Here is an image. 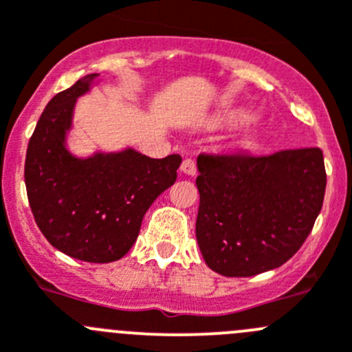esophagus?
<instances>
[{"mask_svg":"<svg viewBox=\"0 0 352 352\" xmlns=\"http://www.w3.org/2000/svg\"><path fill=\"white\" fill-rule=\"evenodd\" d=\"M182 173L183 174H188V176H193L197 173V166H195V160L193 159H185L182 162Z\"/></svg>","mask_w":352,"mask_h":352,"instance_id":"esophagus-1","label":"esophagus"}]
</instances>
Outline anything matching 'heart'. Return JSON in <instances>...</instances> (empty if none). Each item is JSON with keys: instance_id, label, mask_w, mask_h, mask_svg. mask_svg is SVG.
<instances>
[{"instance_id": "1", "label": "heart", "mask_w": 352, "mask_h": 352, "mask_svg": "<svg viewBox=\"0 0 352 352\" xmlns=\"http://www.w3.org/2000/svg\"><path fill=\"white\" fill-rule=\"evenodd\" d=\"M254 117L256 116H254V112H250V110L239 109V110H233V112H230L228 116L224 117V124H228V126H240V124L250 122ZM249 140H250V136H249Z\"/></svg>"}]
</instances>
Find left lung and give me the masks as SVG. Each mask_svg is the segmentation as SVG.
I'll return each mask as SVG.
<instances>
[{"label": "left lung", "instance_id": "1", "mask_svg": "<svg viewBox=\"0 0 352 352\" xmlns=\"http://www.w3.org/2000/svg\"><path fill=\"white\" fill-rule=\"evenodd\" d=\"M197 243L223 276H254L290 259L323 206L320 148L271 155H199Z\"/></svg>", "mask_w": 352, "mask_h": 352}]
</instances>
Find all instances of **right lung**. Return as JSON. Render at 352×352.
I'll list each match as a JSON object with an SVG mask.
<instances>
[{"label":"right lung","instance_id":"add662e5","mask_svg":"<svg viewBox=\"0 0 352 352\" xmlns=\"http://www.w3.org/2000/svg\"><path fill=\"white\" fill-rule=\"evenodd\" d=\"M98 82V74H88L50 100L29 140L23 176L36 223L55 249L112 263L129 252L148 207L176 182L182 157L152 159L131 146L88 157L70 152L76 103Z\"/></svg>","mask_w":352,"mask_h":352}]
</instances>
